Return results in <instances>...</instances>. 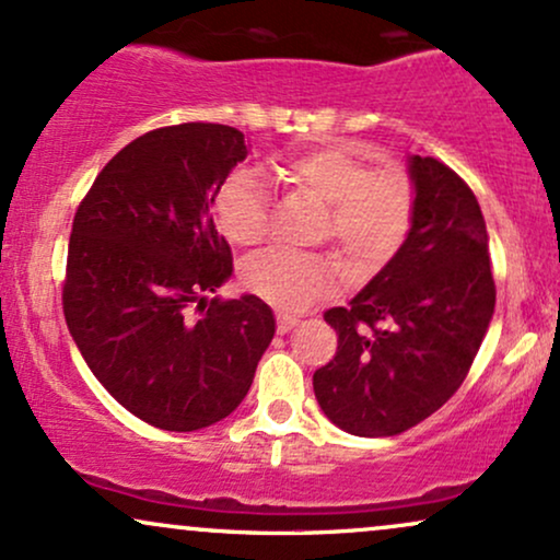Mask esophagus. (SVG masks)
I'll return each instance as SVG.
<instances>
[{
    "instance_id": "1",
    "label": "esophagus",
    "mask_w": 560,
    "mask_h": 560,
    "mask_svg": "<svg viewBox=\"0 0 560 560\" xmlns=\"http://www.w3.org/2000/svg\"><path fill=\"white\" fill-rule=\"evenodd\" d=\"M294 326H298V318H294V316H287V313H279V316H276V331H279V334L292 331Z\"/></svg>"
}]
</instances>
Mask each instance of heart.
Segmentation results:
<instances>
[{"mask_svg":"<svg viewBox=\"0 0 560 560\" xmlns=\"http://www.w3.org/2000/svg\"><path fill=\"white\" fill-rule=\"evenodd\" d=\"M279 176L326 205L320 236H331L355 271H376L400 249L413 221V184L395 165L369 168L342 144L294 152ZM218 226L231 242L258 244L268 231L266 186L255 171H234L215 195ZM242 281L279 311H302L329 294L337 268L324 255L268 249L244 262Z\"/></svg>","mask_w":560,"mask_h":560,"instance_id":"obj_1","label":"heart"}]
</instances>
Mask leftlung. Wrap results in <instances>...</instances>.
I'll list each match as a JSON object with an SVG mask.
<instances>
[{"label": "left lung", "mask_w": 560, "mask_h": 560, "mask_svg": "<svg viewBox=\"0 0 560 560\" xmlns=\"http://www.w3.org/2000/svg\"><path fill=\"white\" fill-rule=\"evenodd\" d=\"M413 221L387 266L347 307L324 313L337 355L313 374L326 419L392 436L440 410L477 358L494 313L485 218L468 184L410 155Z\"/></svg>", "instance_id": "obj_1"}]
</instances>
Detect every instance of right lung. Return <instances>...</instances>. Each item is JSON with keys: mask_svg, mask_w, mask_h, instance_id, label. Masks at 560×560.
<instances>
[{"mask_svg": "<svg viewBox=\"0 0 560 560\" xmlns=\"http://www.w3.org/2000/svg\"><path fill=\"white\" fill-rule=\"evenodd\" d=\"M244 133L182 124L133 139L73 218L62 311L92 374L141 421L197 432L244 400L276 334L255 294L208 300L234 273L213 205Z\"/></svg>", "mask_w": 560, "mask_h": 560, "instance_id": "obj_1", "label": "right lung"}]
</instances>
